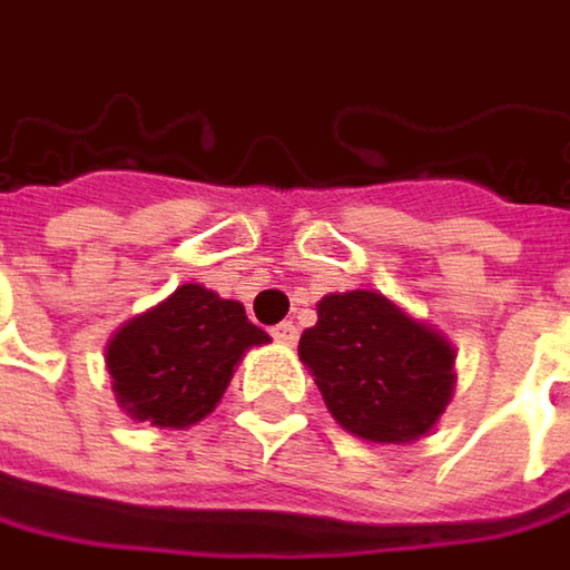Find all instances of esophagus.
Returning <instances> with one entry per match:
<instances>
[{
  "label": "esophagus",
  "mask_w": 570,
  "mask_h": 570,
  "mask_svg": "<svg viewBox=\"0 0 570 570\" xmlns=\"http://www.w3.org/2000/svg\"><path fill=\"white\" fill-rule=\"evenodd\" d=\"M271 334H274V341H277V344L293 347V344H296V337H299V328H296L293 322H281V325H277Z\"/></svg>",
  "instance_id": "esophagus-1"
}]
</instances>
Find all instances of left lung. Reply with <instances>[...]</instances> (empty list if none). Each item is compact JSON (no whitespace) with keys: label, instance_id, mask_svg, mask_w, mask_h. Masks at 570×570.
<instances>
[{"label":"left lung","instance_id":"left-lung-1","mask_svg":"<svg viewBox=\"0 0 570 570\" xmlns=\"http://www.w3.org/2000/svg\"><path fill=\"white\" fill-rule=\"evenodd\" d=\"M332 417L370 443H411L453 399V344L373 289L328 293L299 337Z\"/></svg>","mask_w":570,"mask_h":570}]
</instances>
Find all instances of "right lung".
<instances>
[{
    "label": "right lung",
    "instance_id": "obj_1",
    "mask_svg": "<svg viewBox=\"0 0 570 570\" xmlns=\"http://www.w3.org/2000/svg\"><path fill=\"white\" fill-rule=\"evenodd\" d=\"M267 341L242 303L185 284L120 325L105 363L117 405L134 421L185 431L216 409L245 351Z\"/></svg>",
    "mask_w": 570,
    "mask_h": 570
}]
</instances>
